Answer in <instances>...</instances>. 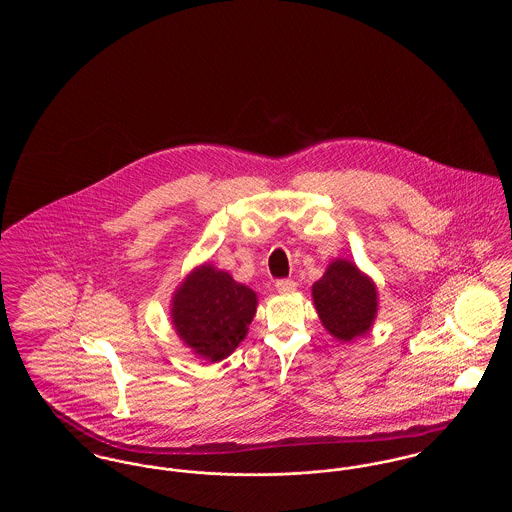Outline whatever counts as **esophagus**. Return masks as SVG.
Returning <instances> with one entry per match:
<instances>
[{
  "label": "esophagus",
  "instance_id": "34e87169",
  "mask_svg": "<svg viewBox=\"0 0 512 512\" xmlns=\"http://www.w3.org/2000/svg\"><path fill=\"white\" fill-rule=\"evenodd\" d=\"M274 286H276V290L280 293H292L295 292V288H297V284H295L293 280H284V278H282V280H276Z\"/></svg>",
  "mask_w": 512,
  "mask_h": 512
}]
</instances>
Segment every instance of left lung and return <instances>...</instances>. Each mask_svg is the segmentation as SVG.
I'll list each match as a JSON object with an SVG mask.
<instances>
[{"mask_svg":"<svg viewBox=\"0 0 512 512\" xmlns=\"http://www.w3.org/2000/svg\"><path fill=\"white\" fill-rule=\"evenodd\" d=\"M313 301L322 326L340 341L366 334L378 313L376 284L347 259L328 265L313 284Z\"/></svg>","mask_w":512,"mask_h":512,"instance_id":"left-lung-1","label":"left lung"}]
</instances>
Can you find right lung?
I'll use <instances>...</instances> for the list:
<instances>
[{
	"label": "right lung",
	"instance_id": "obj_1",
	"mask_svg": "<svg viewBox=\"0 0 512 512\" xmlns=\"http://www.w3.org/2000/svg\"><path fill=\"white\" fill-rule=\"evenodd\" d=\"M257 295L228 272L205 263L192 270L172 297V324L180 340L209 363L226 359L244 340Z\"/></svg>",
	"mask_w": 512,
	"mask_h": 512
}]
</instances>
